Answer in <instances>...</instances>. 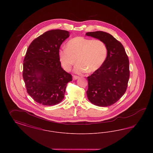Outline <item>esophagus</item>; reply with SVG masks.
<instances>
[{
	"mask_svg": "<svg viewBox=\"0 0 153 153\" xmlns=\"http://www.w3.org/2000/svg\"><path fill=\"white\" fill-rule=\"evenodd\" d=\"M79 77H79V76H78L74 75L73 76V79L74 80H77V79H78Z\"/></svg>",
	"mask_w": 153,
	"mask_h": 153,
	"instance_id": "obj_1",
	"label": "esophagus"
}]
</instances>
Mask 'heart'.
I'll return each instance as SVG.
<instances>
[{
	"instance_id": "b5f03b06",
	"label": "heart",
	"mask_w": 153,
	"mask_h": 153,
	"mask_svg": "<svg viewBox=\"0 0 153 153\" xmlns=\"http://www.w3.org/2000/svg\"><path fill=\"white\" fill-rule=\"evenodd\" d=\"M66 47L59 51L58 56L63 68L67 71L76 59L77 63L74 69L76 73L94 72L103 65L107 57V47L100 39L76 36L68 41Z\"/></svg>"
}]
</instances>
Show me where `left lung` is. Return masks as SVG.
Listing matches in <instances>:
<instances>
[{
  "label": "left lung",
  "instance_id": "8db88e82",
  "mask_svg": "<svg viewBox=\"0 0 153 153\" xmlns=\"http://www.w3.org/2000/svg\"><path fill=\"white\" fill-rule=\"evenodd\" d=\"M86 36L102 41L107 47L103 65L87 77L88 100L99 107H108L117 102L126 91L130 77L129 59L123 45L112 35L97 31Z\"/></svg>",
  "mask_w": 153,
  "mask_h": 153
}]
</instances>
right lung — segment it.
I'll return each instance as SVG.
<instances>
[{
    "mask_svg": "<svg viewBox=\"0 0 153 153\" xmlns=\"http://www.w3.org/2000/svg\"><path fill=\"white\" fill-rule=\"evenodd\" d=\"M64 30H51L32 41L23 59V78L28 94L44 105L61 102L72 75L61 66L59 48L69 36Z\"/></svg>",
    "mask_w": 153,
    "mask_h": 153,
    "instance_id": "obj_1",
    "label": "right lung"
}]
</instances>
